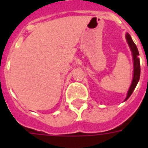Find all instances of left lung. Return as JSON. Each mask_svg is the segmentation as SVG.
I'll use <instances>...</instances> for the list:
<instances>
[{
    "label": "left lung",
    "mask_w": 148,
    "mask_h": 148,
    "mask_svg": "<svg viewBox=\"0 0 148 148\" xmlns=\"http://www.w3.org/2000/svg\"><path fill=\"white\" fill-rule=\"evenodd\" d=\"M126 39L127 40L130 48H131V51H132V55H133V60H134V77L131 85L130 87L128 92H127V95L125 99V101L130 97L131 94L133 93L134 88H136V86L138 84L139 79H140V60L138 58L139 55V52H138V47L136 46V45L134 43L133 40L131 39V37L130 36L128 33L126 34Z\"/></svg>",
    "instance_id": "8db88e82"
}]
</instances>
